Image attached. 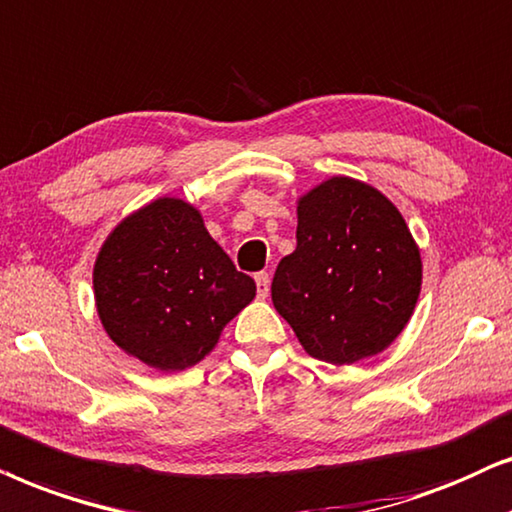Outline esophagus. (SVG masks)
Returning a JSON list of instances; mask_svg holds the SVG:
<instances>
[{"mask_svg":"<svg viewBox=\"0 0 512 512\" xmlns=\"http://www.w3.org/2000/svg\"><path fill=\"white\" fill-rule=\"evenodd\" d=\"M255 283H257V295H260L262 299L269 295V274L267 271H260V274H255Z\"/></svg>","mask_w":512,"mask_h":512,"instance_id":"obj_1","label":"esophagus"}]
</instances>
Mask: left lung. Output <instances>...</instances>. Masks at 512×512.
I'll return each instance as SVG.
<instances>
[{
	"instance_id": "1",
	"label": "left lung",
	"mask_w": 512,
	"mask_h": 512,
	"mask_svg": "<svg viewBox=\"0 0 512 512\" xmlns=\"http://www.w3.org/2000/svg\"><path fill=\"white\" fill-rule=\"evenodd\" d=\"M421 292V255L379 189L330 177L297 201V248L271 283L309 356L351 365L391 346Z\"/></svg>"
}]
</instances>
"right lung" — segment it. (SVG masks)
Masks as SVG:
<instances>
[{
    "instance_id": "obj_1",
    "label": "right lung",
    "mask_w": 512,
    "mask_h": 512,
    "mask_svg": "<svg viewBox=\"0 0 512 512\" xmlns=\"http://www.w3.org/2000/svg\"><path fill=\"white\" fill-rule=\"evenodd\" d=\"M100 323L154 370H187L255 299V281L208 234L192 203L163 196L124 217L95 257Z\"/></svg>"
}]
</instances>
